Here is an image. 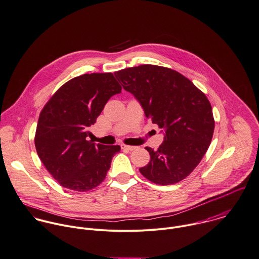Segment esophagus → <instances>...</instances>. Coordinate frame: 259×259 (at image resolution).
<instances>
[{
  "instance_id": "34e87169",
  "label": "esophagus",
  "mask_w": 259,
  "mask_h": 259,
  "mask_svg": "<svg viewBox=\"0 0 259 259\" xmlns=\"http://www.w3.org/2000/svg\"><path fill=\"white\" fill-rule=\"evenodd\" d=\"M121 148L125 151H133L136 149V147H134V146H128V145H124V144L121 145Z\"/></svg>"
}]
</instances>
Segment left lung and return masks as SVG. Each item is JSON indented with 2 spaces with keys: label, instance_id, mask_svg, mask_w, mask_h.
<instances>
[{
  "label": "left lung",
  "instance_id": "8db88e82",
  "mask_svg": "<svg viewBox=\"0 0 259 259\" xmlns=\"http://www.w3.org/2000/svg\"><path fill=\"white\" fill-rule=\"evenodd\" d=\"M164 133L158 150L147 147L150 162L139 169L149 181L172 185L187 178L211 142L214 120L206 96L171 68L143 64L114 73Z\"/></svg>",
  "mask_w": 259,
  "mask_h": 259
}]
</instances>
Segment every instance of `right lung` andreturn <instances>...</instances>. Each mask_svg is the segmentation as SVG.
Segmentation results:
<instances>
[{"instance_id":"add662e5","label":"right lung","mask_w":259,"mask_h":259,"mask_svg":"<svg viewBox=\"0 0 259 259\" xmlns=\"http://www.w3.org/2000/svg\"><path fill=\"white\" fill-rule=\"evenodd\" d=\"M121 89L110 72L83 74L64 83L45 105L34 144L40 161L60 186L87 192L104 181L120 146L87 141L88 128Z\"/></svg>"}]
</instances>
